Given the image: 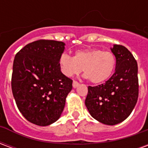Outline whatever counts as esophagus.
<instances>
[{
	"label": "esophagus",
	"mask_w": 148,
	"mask_h": 148,
	"mask_svg": "<svg viewBox=\"0 0 148 148\" xmlns=\"http://www.w3.org/2000/svg\"><path fill=\"white\" fill-rule=\"evenodd\" d=\"M78 85H79V83L77 82V81H74V82H73V87H74V88H76Z\"/></svg>",
	"instance_id": "1"
}]
</instances>
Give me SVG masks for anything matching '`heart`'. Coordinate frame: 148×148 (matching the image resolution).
<instances>
[{
	"instance_id": "1",
	"label": "heart",
	"mask_w": 148,
	"mask_h": 148,
	"mask_svg": "<svg viewBox=\"0 0 148 148\" xmlns=\"http://www.w3.org/2000/svg\"><path fill=\"white\" fill-rule=\"evenodd\" d=\"M58 63L62 73L73 77L83 71L90 82L101 84L108 80L114 71L116 58L110 51L100 49H83L74 52L73 58L66 53L60 55Z\"/></svg>"
}]
</instances>
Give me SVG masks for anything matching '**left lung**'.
Wrapping results in <instances>:
<instances>
[{"label": "left lung", "mask_w": 148, "mask_h": 148, "mask_svg": "<svg viewBox=\"0 0 148 148\" xmlns=\"http://www.w3.org/2000/svg\"><path fill=\"white\" fill-rule=\"evenodd\" d=\"M116 57V69L106 83L88 87L85 104L95 120L115 125L131 114L139 95L137 62L128 50L114 44L111 48Z\"/></svg>", "instance_id": "1"}]
</instances>
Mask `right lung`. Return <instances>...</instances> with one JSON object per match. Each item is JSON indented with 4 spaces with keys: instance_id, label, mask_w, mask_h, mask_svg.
<instances>
[{
    "instance_id": "1",
    "label": "right lung",
    "mask_w": 148,
    "mask_h": 148,
    "mask_svg": "<svg viewBox=\"0 0 148 148\" xmlns=\"http://www.w3.org/2000/svg\"><path fill=\"white\" fill-rule=\"evenodd\" d=\"M65 43L39 39L16 55L12 90L18 109L27 121L47 126L58 121L73 81L62 74L58 59Z\"/></svg>"
}]
</instances>
